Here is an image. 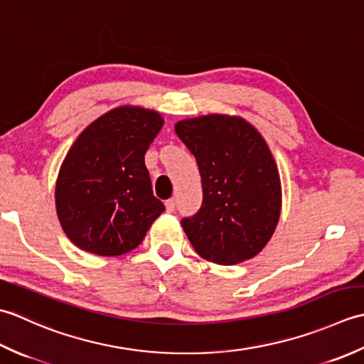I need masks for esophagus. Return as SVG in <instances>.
Wrapping results in <instances>:
<instances>
[{
    "label": "esophagus",
    "instance_id": "1",
    "mask_svg": "<svg viewBox=\"0 0 364 364\" xmlns=\"http://www.w3.org/2000/svg\"><path fill=\"white\" fill-rule=\"evenodd\" d=\"M165 207H166V212H174L176 210V199L174 198H171V199H168V201L165 203Z\"/></svg>",
    "mask_w": 364,
    "mask_h": 364
}]
</instances>
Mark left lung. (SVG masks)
Returning a JSON list of instances; mask_svg holds the SVG:
<instances>
[{"instance_id": "8db88e82", "label": "left lung", "mask_w": 364, "mask_h": 364, "mask_svg": "<svg viewBox=\"0 0 364 364\" xmlns=\"http://www.w3.org/2000/svg\"><path fill=\"white\" fill-rule=\"evenodd\" d=\"M174 130L195 155L203 182L201 209L181 221L193 248L221 265L261 253L281 213L279 173L261 133L228 114L183 119Z\"/></svg>"}]
</instances>
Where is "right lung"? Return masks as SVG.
Returning a JSON list of instances; mask_svg holds the SVG:
<instances>
[{"instance_id":"add662e5","label":"right lung","mask_w":364,"mask_h":364,"mask_svg":"<svg viewBox=\"0 0 364 364\" xmlns=\"http://www.w3.org/2000/svg\"><path fill=\"white\" fill-rule=\"evenodd\" d=\"M161 127L157 111L125 105L80 133L55 190L59 223L73 245L97 256H121L143 242L165 210L144 165Z\"/></svg>"}]
</instances>
